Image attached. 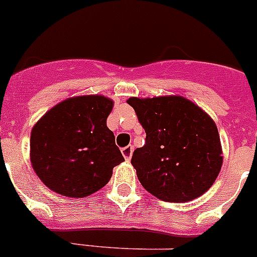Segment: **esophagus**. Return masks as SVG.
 <instances>
[{
  "label": "esophagus",
  "instance_id": "34e87169",
  "mask_svg": "<svg viewBox=\"0 0 257 257\" xmlns=\"http://www.w3.org/2000/svg\"><path fill=\"white\" fill-rule=\"evenodd\" d=\"M133 152H134V148L133 145H127V147H124V148H122V156L124 157V160H130L131 156H133Z\"/></svg>",
  "mask_w": 257,
  "mask_h": 257
}]
</instances>
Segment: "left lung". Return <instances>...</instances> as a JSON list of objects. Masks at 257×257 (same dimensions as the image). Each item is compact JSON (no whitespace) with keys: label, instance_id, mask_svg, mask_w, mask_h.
I'll return each instance as SVG.
<instances>
[{"label":"left lung","instance_id":"obj_1","mask_svg":"<svg viewBox=\"0 0 257 257\" xmlns=\"http://www.w3.org/2000/svg\"><path fill=\"white\" fill-rule=\"evenodd\" d=\"M147 138L131 163L143 187L166 202H188L207 192L222 165L215 122L181 96L130 97Z\"/></svg>","mask_w":257,"mask_h":257}]
</instances>
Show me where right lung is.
I'll use <instances>...</instances> for the list:
<instances>
[{
  "instance_id": "1",
  "label": "right lung",
  "mask_w": 257,
  "mask_h": 257,
  "mask_svg": "<svg viewBox=\"0 0 257 257\" xmlns=\"http://www.w3.org/2000/svg\"><path fill=\"white\" fill-rule=\"evenodd\" d=\"M113 101L88 95L67 99L41 118L31 134V162L54 192L82 198L97 192L123 162L114 134L106 127Z\"/></svg>"
}]
</instances>
